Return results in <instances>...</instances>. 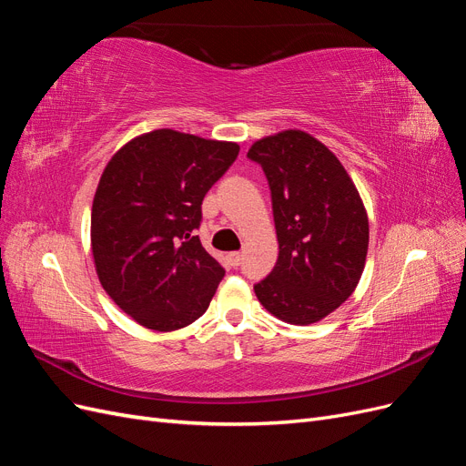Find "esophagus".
I'll return each instance as SVG.
<instances>
[{"mask_svg":"<svg viewBox=\"0 0 466 466\" xmlns=\"http://www.w3.org/2000/svg\"><path fill=\"white\" fill-rule=\"evenodd\" d=\"M241 260H243L241 252H229V255H228V262H229V266H233V268H237L238 264H241Z\"/></svg>","mask_w":466,"mask_h":466,"instance_id":"obj_1","label":"esophagus"}]
</instances>
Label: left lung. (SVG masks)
Masks as SVG:
<instances>
[{"instance_id": "left-lung-1", "label": "left lung", "mask_w": 466, "mask_h": 466, "mask_svg": "<svg viewBox=\"0 0 466 466\" xmlns=\"http://www.w3.org/2000/svg\"><path fill=\"white\" fill-rule=\"evenodd\" d=\"M247 157L268 178L279 245L257 298L284 322H319L354 293L363 272L370 221L360 192L336 155L301 130L266 136Z\"/></svg>"}]
</instances>
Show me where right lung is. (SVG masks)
<instances>
[{"label": "right lung", "instance_id": "obj_1", "mask_svg": "<svg viewBox=\"0 0 466 466\" xmlns=\"http://www.w3.org/2000/svg\"><path fill=\"white\" fill-rule=\"evenodd\" d=\"M238 146L177 130L130 139L106 163L91 209V248L103 289L146 329L188 327L225 270L194 231L202 200Z\"/></svg>", "mask_w": 466, "mask_h": 466}]
</instances>
